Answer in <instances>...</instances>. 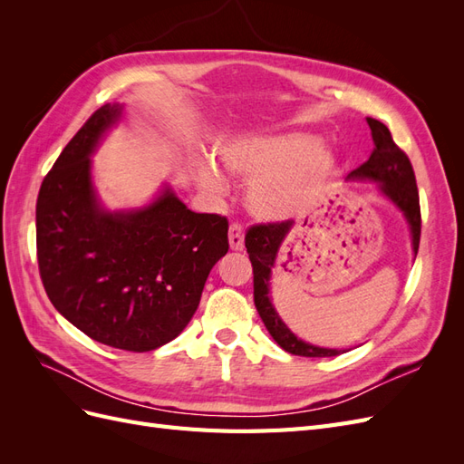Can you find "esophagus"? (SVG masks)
Instances as JSON below:
<instances>
[{
  "label": "esophagus",
  "mask_w": 464,
  "mask_h": 464,
  "mask_svg": "<svg viewBox=\"0 0 464 464\" xmlns=\"http://www.w3.org/2000/svg\"><path fill=\"white\" fill-rule=\"evenodd\" d=\"M228 242H230V247L234 251H242L244 249V228L240 227V224H232L230 230H228Z\"/></svg>",
  "instance_id": "obj_1"
}]
</instances>
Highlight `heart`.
Masks as SVG:
<instances>
[{"instance_id": "b5f03b06", "label": "heart", "mask_w": 464, "mask_h": 464, "mask_svg": "<svg viewBox=\"0 0 464 464\" xmlns=\"http://www.w3.org/2000/svg\"><path fill=\"white\" fill-rule=\"evenodd\" d=\"M217 154L227 170L251 181L247 207L271 222L307 213L339 174V154L317 135L302 131L232 139ZM199 181L208 189H224L220 172L208 162L199 168Z\"/></svg>"}]
</instances>
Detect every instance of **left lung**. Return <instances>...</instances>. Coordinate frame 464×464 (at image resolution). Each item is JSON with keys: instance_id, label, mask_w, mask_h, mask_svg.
Masks as SVG:
<instances>
[{"instance_id": "1", "label": "left lung", "mask_w": 464, "mask_h": 464, "mask_svg": "<svg viewBox=\"0 0 464 464\" xmlns=\"http://www.w3.org/2000/svg\"><path fill=\"white\" fill-rule=\"evenodd\" d=\"M375 149L370 159L356 170L346 176V181H368L377 186V193L401 210L411 230L412 254L416 259L420 244V199L412 164L409 157L395 145L387 125L368 118ZM294 222L259 224L246 236V247L251 266H254V300L266 331L286 353L305 358H329L346 353L344 348H325L302 341L296 333L286 325L276 312L271 294V278L276 265L280 247L285 246Z\"/></svg>"}]
</instances>
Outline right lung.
<instances>
[{"instance_id":"obj_1","label":"right lung","mask_w":464,"mask_h":464,"mask_svg":"<svg viewBox=\"0 0 464 464\" xmlns=\"http://www.w3.org/2000/svg\"><path fill=\"white\" fill-rule=\"evenodd\" d=\"M125 104H104L67 143L36 201L38 266L50 302L92 341L149 353L198 310L210 269L228 251V222L193 213L170 184L130 208H108L92 157Z\"/></svg>"}]
</instances>
